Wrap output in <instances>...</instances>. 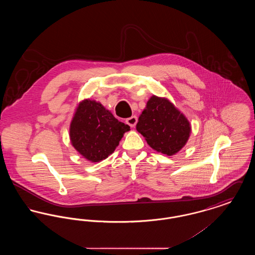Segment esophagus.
<instances>
[{
	"instance_id": "obj_1",
	"label": "esophagus",
	"mask_w": 255,
	"mask_h": 255,
	"mask_svg": "<svg viewBox=\"0 0 255 255\" xmlns=\"http://www.w3.org/2000/svg\"><path fill=\"white\" fill-rule=\"evenodd\" d=\"M136 122H137V118H136L135 116H132L131 118H128V119L126 120V123H127L130 127H132V128L135 126Z\"/></svg>"
}]
</instances>
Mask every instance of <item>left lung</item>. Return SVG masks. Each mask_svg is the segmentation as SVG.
Returning a JSON list of instances; mask_svg holds the SVG:
<instances>
[{
	"label": "left lung",
	"instance_id": "1",
	"mask_svg": "<svg viewBox=\"0 0 255 255\" xmlns=\"http://www.w3.org/2000/svg\"><path fill=\"white\" fill-rule=\"evenodd\" d=\"M136 130L157 152L167 156L177 154L186 144L190 122L165 97L153 96L138 118Z\"/></svg>",
	"mask_w": 255,
	"mask_h": 255
}]
</instances>
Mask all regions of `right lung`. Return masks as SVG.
<instances>
[{
  "label": "right lung",
  "mask_w": 255,
  "mask_h": 255,
  "mask_svg": "<svg viewBox=\"0 0 255 255\" xmlns=\"http://www.w3.org/2000/svg\"><path fill=\"white\" fill-rule=\"evenodd\" d=\"M130 126L118 121L109 110L96 100L79 102L70 125V139L86 159L99 162L108 158Z\"/></svg>",
  "instance_id": "1"
}]
</instances>
